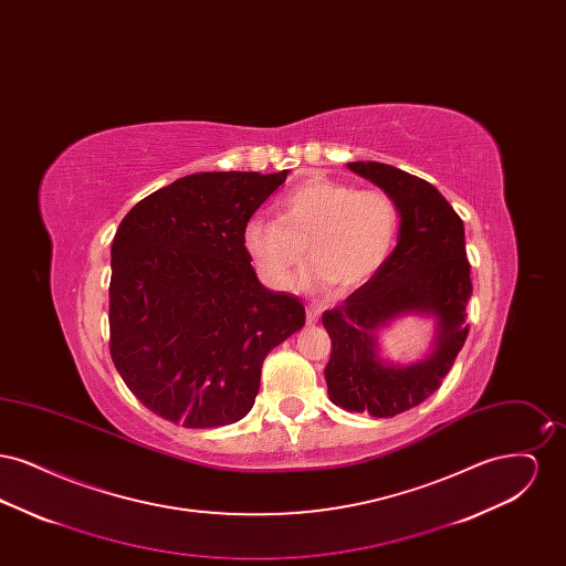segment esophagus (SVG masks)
<instances>
[{
    "mask_svg": "<svg viewBox=\"0 0 566 566\" xmlns=\"http://www.w3.org/2000/svg\"><path fill=\"white\" fill-rule=\"evenodd\" d=\"M321 314H323V310H321L318 305H310V307H307V324L312 326V324L318 323V321H321Z\"/></svg>",
    "mask_w": 566,
    "mask_h": 566,
    "instance_id": "obj_1",
    "label": "esophagus"
}]
</instances>
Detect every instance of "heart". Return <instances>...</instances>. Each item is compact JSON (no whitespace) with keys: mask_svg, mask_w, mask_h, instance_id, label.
Returning a JSON list of instances; mask_svg holds the SVG:
<instances>
[{"mask_svg":"<svg viewBox=\"0 0 566 566\" xmlns=\"http://www.w3.org/2000/svg\"><path fill=\"white\" fill-rule=\"evenodd\" d=\"M275 218H250L243 227L245 254L261 277L289 291L310 259V284L350 291L374 280L388 263L401 216L384 190H358L328 178H312L277 201Z\"/></svg>","mask_w":566,"mask_h":566,"instance_id":"heart-1","label":"heart"}]
</instances>
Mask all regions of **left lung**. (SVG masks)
Returning a JSON list of instances; mask_svg holds the SVG:
<instances>
[{"label":"left lung","instance_id":"obj_1","mask_svg":"<svg viewBox=\"0 0 566 566\" xmlns=\"http://www.w3.org/2000/svg\"><path fill=\"white\" fill-rule=\"evenodd\" d=\"M348 167L395 199L401 224L384 270L324 312L333 344L324 379L333 403L392 418L431 397L469 335L464 318L473 286L464 224L446 197L418 176L376 161ZM403 315H431L438 324L432 352L409 366L381 359L376 346V333Z\"/></svg>","mask_w":566,"mask_h":566}]
</instances>
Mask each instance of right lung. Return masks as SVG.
Instances as JSON below:
<instances>
[{"label": "right lung", "instance_id": "right-lung-1", "mask_svg": "<svg viewBox=\"0 0 566 566\" xmlns=\"http://www.w3.org/2000/svg\"><path fill=\"white\" fill-rule=\"evenodd\" d=\"M289 169L203 171L155 190L112 242L109 354L135 397L187 429L242 420L265 356L305 324L295 295L265 289L245 222Z\"/></svg>", "mask_w": 566, "mask_h": 566}]
</instances>
